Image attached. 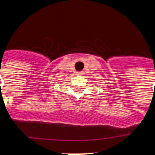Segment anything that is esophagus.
<instances>
[{
    "label": "esophagus",
    "instance_id": "obj_1",
    "mask_svg": "<svg viewBox=\"0 0 155 155\" xmlns=\"http://www.w3.org/2000/svg\"><path fill=\"white\" fill-rule=\"evenodd\" d=\"M77 74H78V75H83L84 73H83V71H78Z\"/></svg>",
    "mask_w": 155,
    "mask_h": 155
}]
</instances>
